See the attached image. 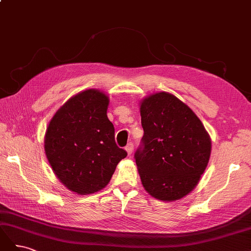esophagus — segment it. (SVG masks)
<instances>
[{"mask_svg":"<svg viewBox=\"0 0 251 251\" xmlns=\"http://www.w3.org/2000/svg\"><path fill=\"white\" fill-rule=\"evenodd\" d=\"M133 149H134V146H133V143H132V142H130V143H127V146L126 147V153H127V155H128V156H131V155H132V151H133Z\"/></svg>","mask_w":251,"mask_h":251,"instance_id":"34e87169","label":"esophagus"}]
</instances>
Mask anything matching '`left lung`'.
<instances>
[{
    "instance_id": "obj_1",
    "label": "left lung",
    "mask_w": 251,
    "mask_h": 251,
    "mask_svg": "<svg viewBox=\"0 0 251 251\" xmlns=\"http://www.w3.org/2000/svg\"><path fill=\"white\" fill-rule=\"evenodd\" d=\"M139 107L144 134L135 159L141 183L158 200L182 199L208 164L209 134L195 112L169 92L144 97Z\"/></svg>"
}]
</instances>
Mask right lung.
Segmentation results:
<instances>
[{
  "label": "right lung",
  "mask_w": 251,
  "mask_h": 251,
  "mask_svg": "<svg viewBox=\"0 0 251 251\" xmlns=\"http://www.w3.org/2000/svg\"><path fill=\"white\" fill-rule=\"evenodd\" d=\"M109 96L87 89L69 98L51 118L44 139L45 154L57 179L77 195L104 188L126 151L115 142L107 116Z\"/></svg>",
  "instance_id": "obj_1"
}]
</instances>
